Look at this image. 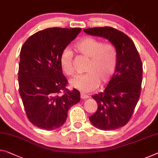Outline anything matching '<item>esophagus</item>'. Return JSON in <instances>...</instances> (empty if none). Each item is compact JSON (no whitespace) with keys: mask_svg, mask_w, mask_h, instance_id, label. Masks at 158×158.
Masks as SVG:
<instances>
[{"mask_svg":"<svg viewBox=\"0 0 158 158\" xmlns=\"http://www.w3.org/2000/svg\"><path fill=\"white\" fill-rule=\"evenodd\" d=\"M81 99H85L88 98L89 96L87 95V94H84V93H81Z\"/></svg>","mask_w":158,"mask_h":158,"instance_id":"1","label":"esophagus"}]
</instances>
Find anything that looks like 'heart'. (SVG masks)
Instances as JSON below:
<instances>
[{
  "instance_id": "obj_1",
  "label": "heart",
  "mask_w": 158,
  "mask_h": 158,
  "mask_svg": "<svg viewBox=\"0 0 158 158\" xmlns=\"http://www.w3.org/2000/svg\"><path fill=\"white\" fill-rule=\"evenodd\" d=\"M77 52L88 59L85 74L71 81V86L83 93L93 90L99 85L103 86L109 82L114 73L117 64V52L111 44H104L98 39L86 37L75 45ZM73 54L69 48H65L60 56V65L63 72L69 76L75 74L73 65Z\"/></svg>"
}]
</instances>
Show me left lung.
I'll return each instance as SVG.
<instances>
[{"label":"left lung","instance_id":"1","mask_svg":"<svg viewBox=\"0 0 158 158\" xmlns=\"http://www.w3.org/2000/svg\"><path fill=\"white\" fill-rule=\"evenodd\" d=\"M87 35L105 38L117 52L114 74L105 89L94 94L98 110L89 119L94 127L115 130L130 120L141 90L143 64L133 41L122 31L111 27L85 29Z\"/></svg>","mask_w":158,"mask_h":158}]
</instances>
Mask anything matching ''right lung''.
Wrapping results in <instances>:
<instances>
[{"label": "right lung", "mask_w": 158, "mask_h": 158, "mask_svg": "<svg viewBox=\"0 0 158 158\" xmlns=\"http://www.w3.org/2000/svg\"><path fill=\"white\" fill-rule=\"evenodd\" d=\"M81 28H47L29 37L22 47L18 70L19 92L30 122L44 130L63 126L68 111L81 100L76 89L69 91L60 65L64 49ZM64 91V94H59Z\"/></svg>", "instance_id": "1"}]
</instances>
